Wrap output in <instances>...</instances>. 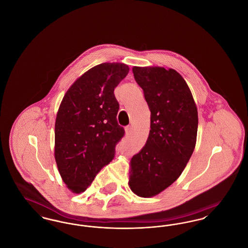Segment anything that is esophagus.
<instances>
[{
    "mask_svg": "<svg viewBox=\"0 0 248 248\" xmlns=\"http://www.w3.org/2000/svg\"><path fill=\"white\" fill-rule=\"evenodd\" d=\"M131 132H132V126H131V125H127V126L125 127V133H126V135H129Z\"/></svg>",
    "mask_w": 248,
    "mask_h": 248,
    "instance_id": "obj_1",
    "label": "esophagus"
}]
</instances>
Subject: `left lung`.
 Wrapping results in <instances>:
<instances>
[{"label": "left lung", "instance_id": "left-lung-1", "mask_svg": "<svg viewBox=\"0 0 248 248\" xmlns=\"http://www.w3.org/2000/svg\"><path fill=\"white\" fill-rule=\"evenodd\" d=\"M132 71L151 110V130L131 160L129 187L147 198L169 187L186 167L196 144L198 112L188 84L175 70Z\"/></svg>", "mask_w": 248, "mask_h": 248}]
</instances>
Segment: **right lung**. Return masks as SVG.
<instances>
[{
  "mask_svg": "<svg viewBox=\"0 0 248 248\" xmlns=\"http://www.w3.org/2000/svg\"><path fill=\"white\" fill-rule=\"evenodd\" d=\"M123 63H102L71 86L55 125V158L60 176L75 193L83 192L115 156L124 136L119 125L115 87L128 74Z\"/></svg>",
  "mask_w": 248,
  "mask_h": 248,
  "instance_id": "right-lung-1",
  "label": "right lung"
}]
</instances>
